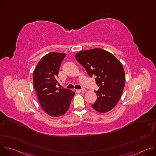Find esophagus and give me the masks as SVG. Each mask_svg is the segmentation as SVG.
I'll use <instances>...</instances> for the list:
<instances>
[{"instance_id":"obj_1","label":"esophagus","mask_w":156,"mask_h":156,"mask_svg":"<svg viewBox=\"0 0 156 156\" xmlns=\"http://www.w3.org/2000/svg\"><path fill=\"white\" fill-rule=\"evenodd\" d=\"M79 91H80V92H86V90L85 89L83 88V89H81L79 90Z\"/></svg>"}]
</instances>
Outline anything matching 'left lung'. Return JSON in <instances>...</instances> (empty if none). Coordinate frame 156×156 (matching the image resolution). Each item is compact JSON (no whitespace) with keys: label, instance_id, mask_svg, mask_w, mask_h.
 Returning a JSON list of instances; mask_svg holds the SVG:
<instances>
[{"label":"left lung","instance_id":"left-lung-1","mask_svg":"<svg viewBox=\"0 0 156 156\" xmlns=\"http://www.w3.org/2000/svg\"><path fill=\"white\" fill-rule=\"evenodd\" d=\"M90 77L95 76L98 90L92 107L99 113L112 110L119 101L125 86V72L122 64L110 52L101 48L81 51L75 55Z\"/></svg>","mask_w":156,"mask_h":156}]
</instances>
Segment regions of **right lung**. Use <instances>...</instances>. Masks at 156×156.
<instances>
[{"instance_id":"add662e5","label":"right lung","mask_w":156,"mask_h":156,"mask_svg":"<svg viewBox=\"0 0 156 156\" xmlns=\"http://www.w3.org/2000/svg\"><path fill=\"white\" fill-rule=\"evenodd\" d=\"M66 56L52 52L41 59L34 71V87L40 105L46 114L53 117L64 115L75 95L71 90L56 87L59 70Z\"/></svg>"}]
</instances>
